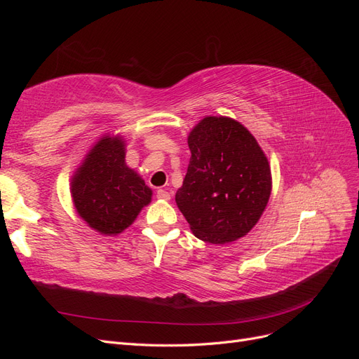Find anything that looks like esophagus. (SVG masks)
Returning <instances> with one entry per match:
<instances>
[{"label": "esophagus", "mask_w": 359, "mask_h": 359, "mask_svg": "<svg viewBox=\"0 0 359 359\" xmlns=\"http://www.w3.org/2000/svg\"><path fill=\"white\" fill-rule=\"evenodd\" d=\"M156 196H157V199H161V201H169L170 199V193L166 191V190H163V189H158L156 191Z\"/></svg>", "instance_id": "obj_1"}]
</instances>
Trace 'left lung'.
I'll return each mask as SVG.
<instances>
[{
  "label": "left lung",
  "mask_w": 359,
  "mask_h": 359,
  "mask_svg": "<svg viewBox=\"0 0 359 359\" xmlns=\"http://www.w3.org/2000/svg\"><path fill=\"white\" fill-rule=\"evenodd\" d=\"M190 163L175 201L199 240L224 244L252 231L271 194V169L238 121L206 116L189 136Z\"/></svg>",
  "instance_id": "obj_1"
}]
</instances>
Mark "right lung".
Here are the masks:
<instances>
[{
	"label": "right lung",
	"mask_w": 359,
	"mask_h": 359,
	"mask_svg": "<svg viewBox=\"0 0 359 359\" xmlns=\"http://www.w3.org/2000/svg\"><path fill=\"white\" fill-rule=\"evenodd\" d=\"M121 137H103L72 180L76 211L93 229L116 235L135 222L151 201V189L126 165Z\"/></svg>",
	"instance_id": "right-lung-1"
}]
</instances>
